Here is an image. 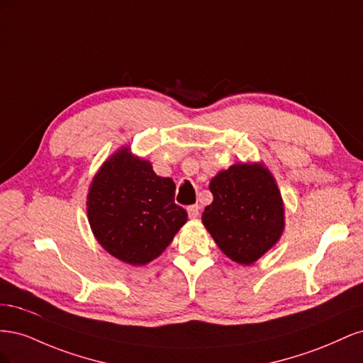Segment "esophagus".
<instances>
[{
    "instance_id": "esophagus-1",
    "label": "esophagus",
    "mask_w": 363,
    "mask_h": 363,
    "mask_svg": "<svg viewBox=\"0 0 363 363\" xmlns=\"http://www.w3.org/2000/svg\"><path fill=\"white\" fill-rule=\"evenodd\" d=\"M188 213L191 218H196L200 213V206L199 204H192L188 207Z\"/></svg>"
}]
</instances>
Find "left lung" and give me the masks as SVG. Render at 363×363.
Returning <instances> with one entry per match:
<instances>
[{
  "label": "left lung",
  "mask_w": 363,
  "mask_h": 363,
  "mask_svg": "<svg viewBox=\"0 0 363 363\" xmlns=\"http://www.w3.org/2000/svg\"><path fill=\"white\" fill-rule=\"evenodd\" d=\"M208 189L213 201L203 224L227 257L251 265L277 244L284 207L277 183L262 163H236L218 172Z\"/></svg>",
  "instance_id": "8db88e82"
}]
</instances>
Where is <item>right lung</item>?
Returning a JSON list of instances; mask_svg holds the SVG:
<instances>
[{
  "instance_id": "1",
  "label": "right lung",
  "mask_w": 363,
  "mask_h": 363,
  "mask_svg": "<svg viewBox=\"0 0 363 363\" xmlns=\"http://www.w3.org/2000/svg\"><path fill=\"white\" fill-rule=\"evenodd\" d=\"M174 195L169 177H159L148 160L121 148L103 163L87 194V218L96 240L119 260L147 265L188 221Z\"/></svg>"
}]
</instances>
